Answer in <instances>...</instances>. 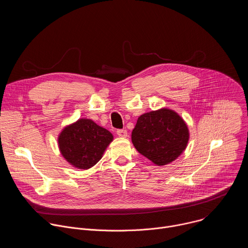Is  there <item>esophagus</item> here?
Listing matches in <instances>:
<instances>
[{
	"label": "esophagus",
	"instance_id": "esophagus-1",
	"mask_svg": "<svg viewBox=\"0 0 248 248\" xmlns=\"http://www.w3.org/2000/svg\"><path fill=\"white\" fill-rule=\"evenodd\" d=\"M117 134H118L120 137H122V138L127 137V131H126L125 129H119V130L117 131Z\"/></svg>",
	"mask_w": 248,
	"mask_h": 248
}]
</instances>
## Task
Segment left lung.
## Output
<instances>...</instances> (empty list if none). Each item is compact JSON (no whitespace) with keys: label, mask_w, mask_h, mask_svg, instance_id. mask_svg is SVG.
<instances>
[{"label":"left lung","mask_w":248,"mask_h":248,"mask_svg":"<svg viewBox=\"0 0 248 248\" xmlns=\"http://www.w3.org/2000/svg\"><path fill=\"white\" fill-rule=\"evenodd\" d=\"M189 129L173 110L162 108L141 115L131 133L135 149L157 166L168 165L186 150Z\"/></svg>","instance_id":"8db88e82"}]
</instances>
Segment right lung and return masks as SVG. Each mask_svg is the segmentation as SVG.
I'll return each mask as SVG.
<instances>
[{
	"mask_svg": "<svg viewBox=\"0 0 248 248\" xmlns=\"http://www.w3.org/2000/svg\"><path fill=\"white\" fill-rule=\"evenodd\" d=\"M113 139L109 130L92 120L78 119L62 129L58 136V146L69 165L88 170L101 160Z\"/></svg>",
	"mask_w": 248,
	"mask_h": 248,
	"instance_id": "add662e5",
	"label": "right lung"
}]
</instances>
